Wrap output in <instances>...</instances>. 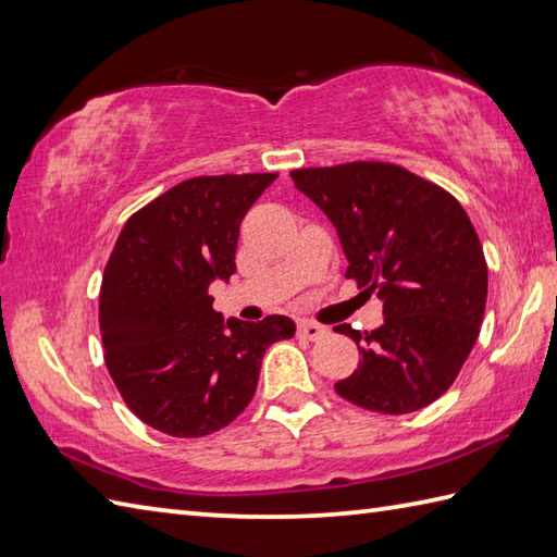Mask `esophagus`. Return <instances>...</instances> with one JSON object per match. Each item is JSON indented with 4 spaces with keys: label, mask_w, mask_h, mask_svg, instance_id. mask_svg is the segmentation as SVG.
<instances>
[{
    "label": "esophagus",
    "mask_w": 557,
    "mask_h": 557,
    "mask_svg": "<svg viewBox=\"0 0 557 557\" xmlns=\"http://www.w3.org/2000/svg\"><path fill=\"white\" fill-rule=\"evenodd\" d=\"M297 333L301 335V337H306V339H321V337H325L327 335V327H323V325H318V323H311V321H301L299 323V327H297Z\"/></svg>",
    "instance_id": "1"
}]
</instances>
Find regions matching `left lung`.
Segmentation results:
<instances>
[{"label": "left lung", "mask_w": 557, "mask_h": 557, "mask_svg": "<svg viewBox=\"0 0 557 557\" xmlns=\"http://www.w3.org/2000/svg\"><path fill=\"white\" fill-rule=\"evenodd\" d=\"M292 180L335 224L347 277L383 301L371 333L335 327L361 354L337 395L381 413L429 407L455 383L486 311L488 268L465 208L389 162L294 170Z\"/></svg>", "instance_id": "8db88e82"}]
</instances>
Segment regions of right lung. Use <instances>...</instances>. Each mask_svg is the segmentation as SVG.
I'll list each match as a JSON object with an SVG mask.
<instances>
[{
	"label": "right lung",
	"mask_w": 557,
	"mask_h": 557,
	"mask_svg": "<svg viewBox=\"0 0 557 557\" xmlns=\"http://www.w3.org/2000/svg\"><path fill=\"white\" fill-rule=\"evenodd\" d=\"M277 180L194 176L126 220L100 287L104 363L126 407L156 431L200 437L253 399L265 349L294 337L287 315L224 321L210 282L234 270L239 224Z\"/></svg>",
	"instance_id": "1"
}]
</instances>
